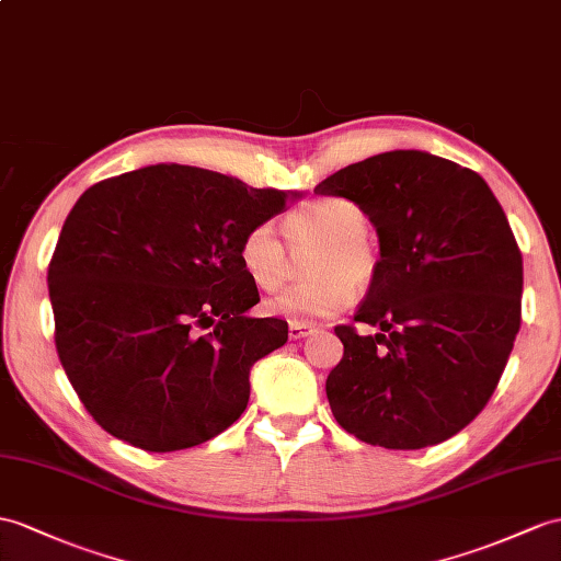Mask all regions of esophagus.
Listing matches in <instances>:
<instances>
[{
  "label": "esophagus",
  "instance_id": "esophagus-1",
  "mask_svg": "<svg viewBox=\"0 0 561 561\" xmlns=\"http://www.w3.org/2000/svg\"><path fill=\"white\" fill-rule=\"evenodd\" d=\"M313 333V325L311 323H290L288 325V335L290 340H302L307 335Z\"/></svg>",
  "mask_w": 561,
  "mask_h": 561
}]
</instances>
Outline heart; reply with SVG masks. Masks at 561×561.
I'll use <instances>...</instances> for the list:
<instances>
[{
    "label": "heart",
    "instance_id": "1",
    "mask_svg": "<svg viewBox=\"0 0 561 561\" xmlns=\"http://www.w3.org/2000/svg\"><path fill=\"white\" fill-rule=\"evenodd\" d=\"M368 216L345 197L311 199L285 216L283 230L290 244L321 242L309 266L313 280L268 299L273 317L309 323L335 317L352 299V283H371L378 271L376 244L366 233ZM238 262L259 290H278L288 276V252L271 224H256L238 244Z\"/></svg>",
    "mask_w": 561,
    "mask_h": 561
}]
</instances>
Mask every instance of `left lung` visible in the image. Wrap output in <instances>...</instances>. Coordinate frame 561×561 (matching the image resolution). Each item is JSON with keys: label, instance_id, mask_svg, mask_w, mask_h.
<instances>
[{"label": "left lung", "instance_id": "obj_1", "mask_svg": "<svg viewBox=\"0 0 561 561\" xmlns=\"http://www.w3.org/2000/svg\"><path fill=\"white\" fill-rule=\"evenodd\" d=\"M313 193L357 202L380 259L343 359L328 374L335 421L354 438L421 449L481 414L522 325L524 262L493 190L459 163L394 149L350 163Z\"/></svg>", "mask_w": 561, "mask_h": 561}]
</instances>
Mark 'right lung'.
<instances>
[{
  "mask_svg": "<svg viewBox=\"0 0 561 561\" xmlns=\"http://www.w3.org/2000/svg\"><path fill=\"white\" fill-rule=\"evenodd\" d=\"M290 195L181 163L80 195L47 271L54 343L106 433L175 453L240 419L250 368L285 345L288 323L248 317L259 293L238 244Z\"/></svg>",
  "mask_w": 561,
  "mask_h": 561,
  "instance_id": "add662e5",
  "label": "right lung"
}]
</instances>
